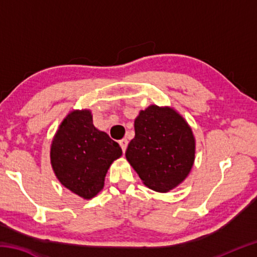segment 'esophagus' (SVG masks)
<instances>
[{
	"mask_svg": "<svg viewBox=\"0 0 257 257\" xmlns=\"http://www.w3.org/2000/svg\"><path fill=\"white\" fill-rule=\"evenodd\" d=\"M119 144H120L121 149H122L123 153H124V151L127 150V145H128V141H127V138H122V139H121V141L119 142Z\"/></svg>",
	"mask_w": 257,
	"mask_h": 257,
	"instance_id": "34e87169",
	"label": "esophagus"
}]
</instances>
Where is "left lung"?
Masks as SVG:
<instances>
[{
  "mask_svg": "<svg viewBox=\"0 0 257 257\" xmlns=\"http://www.w3.org/2000/svg\"><path fill=\"white\" fill-rule=\"evenodd\" d=\"M195 153V136L184 116L173 107L152 104L135 119L125 159L146 187L167 193L188 177Z\"/></svg>",
  "mask_w": 257,
  "mask_h": 257,
  "instance_id": "left-lung-1",
  "label": "left lung"
}]
</instances>
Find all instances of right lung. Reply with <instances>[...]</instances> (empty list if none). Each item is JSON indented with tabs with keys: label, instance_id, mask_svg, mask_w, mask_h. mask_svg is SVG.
<instances>
[{
	"label": "right lung",
	"instance_id": "right-lung-1",
	"mask_svg": "<svg viewBox=\"0 0 257 257\" xmlns=\"http://www.w3.org/2000/svg\"><path fill=\"white\" fill-rule=\"evenodd\" d=\"M121 155L118 143L95 127L92 111L87 108L68 113L50 151L52 169L61 185L84 199L103 189L107 170Z\"/></svg>",
	"mask_w": 257,
	"mask_h": 257
}]
</instances>
